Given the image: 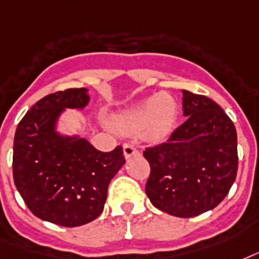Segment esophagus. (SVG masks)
I'll list each match as a JSON object with an SVG mask.
<instances>
[{"mask_svg":"<svg viewBox=\"0 0 259 259\" xmlns=\"http://www.w3.org/2000/svg\"><path fill=\"white\" fill-rule=\"evenodd\" d=\"M123 151H124V157L127 158V159H128V158H131V157H134V155H138V154H139L138 148H136L132 143L124 144Z\"/></svg>","mask_w":259,"mask_h":259,"instance_id":"1","label":"esophagus"}]
</instances>
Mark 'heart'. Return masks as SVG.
I'll use <instances>...</instances> for the list:
<instances>
[{
    "label": "heart",
    "mask_w": 259,
    "mask_h": 259,
    "mask_svg": "<svg viewBox=\"0 0 259 259\" xmlns=\"http://www.w3.org/2000/svg\"><path fill=\"white\" fill-rule=\"evenodd\" d=\"M176 120L177 102L169 94L158 93L124 112L116 119V124L128 134L147 128L148 138L161 139L173 130Z\"/></svg>",
    "instance_id": "obj_1"
}]
</instances>
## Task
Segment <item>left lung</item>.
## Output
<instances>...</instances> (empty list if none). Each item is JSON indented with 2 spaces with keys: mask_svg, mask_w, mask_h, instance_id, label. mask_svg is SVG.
Wrapping results in <instances>:
<instances>
[{
  "mask_svg": "<svg viewBox=\"0 0 259 259\" xmlns=\"http://www.w3.org/2000/svg\"><path fill=\"white\" fill-rule=\"evenodd\" d=\"M186 120L165 143L143 152L151 167L146 194L152 205L177 218L213 209L238 171L236 130L211 98L182 90Z\"/></svg>",
  "mask_w": 259,
  "mask_h": 259,
  "instance_id": "left-lung-1",
  "label": "left lung"
}]
</instances>
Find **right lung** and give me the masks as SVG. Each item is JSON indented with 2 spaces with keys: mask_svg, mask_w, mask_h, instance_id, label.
<instances>
[{
  "mask_svg": "<svg viewBox=\"0 0 259 259\" xmlns=\"http://www.w3.org/2000/svg\"><path fill=\"white\" fill-rule=\"evenodd\" d=\"M89 100L85 88L48 94L16 130V188L33 215L63 227H78L101 215L108 185L125 163L121 146L102 152L83 138L57 131L66 108L83 109Z\"/></svg>",
  "mask_w": 259,
  "mask_h": 259,
  "instance_id": "add662e5",
  "label": "right lung"
}]
</instances>
